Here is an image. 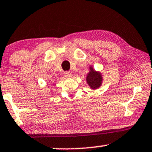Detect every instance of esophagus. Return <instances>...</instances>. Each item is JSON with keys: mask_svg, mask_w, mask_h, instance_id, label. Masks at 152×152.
<instances>
[{"mask_svg": "<svg viewBox=\"0 0 152 152\" xmlns=\"http://www.w3.org/2000/svg\"><path fill=\"white\" fill-rule=\"evenodd\" d=\"M64 76L66 78H70L71 76V72H69V71H66V72L64 73Z\"/></svg>", "mask_w": 152, "mask_h": 152, "instance_id": "esophagus-1", "label": "esophagus"}]
</instances>
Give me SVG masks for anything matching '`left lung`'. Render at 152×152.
<instances>
[{"mask_svg":"<svg viewBox=\"0 0 152 152\" xmlns=\"http://www.w3.org/2000/svg\"><path fill=\"white\" fill-rule=\"evenodd\" d=\"M89 73L86 76V81L88 86L92 90L99 89L103 83L102 73L101 71H96L92 66H89Z\"/></svg>","mask_w":152,"mask_h":152,"instance_id":"left-lung-1","label":"left lung"}]
</instances>
